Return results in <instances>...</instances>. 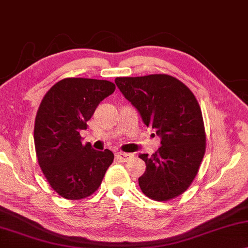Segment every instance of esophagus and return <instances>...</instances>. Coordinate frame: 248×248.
Masks as SVG:
<instances>
[{
	"instance_id": "34e87169",
	"label": "esophagus",
	"mask_w": 248,
	"mask_h": 248,
	"mask_svg": "<svg viewBox=\"0 0 248 248\" xmlns=\"http://www.w3.org/2000/svg\"><path fill=\"white\" fill-rule=\"evenodd\" d=\"M117 159H119L120 162H127L128 159H130L131 154H128V153H117L116 154Z\"/></svg>"
}]
</instances>
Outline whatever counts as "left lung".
Instances as JSON below:
<instances>
[{
  "label": "left lung",
  "mask_w": 248,
  "mask_h": 248,
  "mask_svg": "<svg viewBox=\"0 0 248 248\" xmlns=\"http://www.w3.org/2000/svg\"><path fill=\"white\" fill-rule=\"evenodd\" d=\"M114 82L144 124L160 137L157 152L139 155L146 163L138 179L142 193L155 201L179 197L193 182L205 152L203 118L194 94L166 74L117 78Z\"/></svg>",
  "instance_id": "obj_1"
}]
</instances>
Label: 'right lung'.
I'll use <instances>...</instances> for the list:
<instances>
[{
	"instance_id": "1",
	"label": "right lung",
	"mask_w": 248,
	"mask_h": 248,
	"mask_svg": "<svg viewBox=\"0 0 248 248\" xmlns=\"http://www.w3.org/2000/svg\"><path fill=\"white\" fill-rule=\"evenodd\" d=\"M116 85L104 79L68 78L45 94L34 121L38 163L55 192L67 200H81L99 189L113 162V153L83 145L79 131L88 128L101 101Z\"/></svg>"
}]
</instances>
